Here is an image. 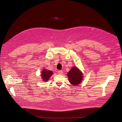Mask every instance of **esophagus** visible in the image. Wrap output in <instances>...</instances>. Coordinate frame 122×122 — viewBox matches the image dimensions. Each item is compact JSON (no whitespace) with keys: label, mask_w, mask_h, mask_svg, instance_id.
I'll return each instance as SVG.
<instances>
[{"label":"esophagus","mask_w":122,"mask_h":122,"mask_svg":"<svg viewBox=\"0 0 122 122\" xmlns=\"http://www.w3.org/2000/svg\"><path fill=\"white\" fill-rule=\"evenodd\" d=\"M58 73L59 74H62L63 73V71H58Z\"/></svg>","instance_id":"1"}]
</instances>
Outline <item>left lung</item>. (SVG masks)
<instances>
[{"label":"left lung","instance_id":"obj_1","mask_svg":"<svg viewBox=\"0 0 122 122\" xmlns=\"http://www.w3.org/2000/svg\"><path fill=\"white\" fill-rule=\"evenodd\" d=\"M69 81L73 85H78L81 82L83 73L76 66H73L67 74Z\"/></svg>","mask_w":122,"mask_h":122}]
</instances>
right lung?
Listing matches in <instances>:
<instances>
[{"label": "right lung", "instance_id": "obj_1", "mask_svg": "<svg viewBox=\"0 0 122 122\" xmlns=\"http://www.w3.org/2000/svg\"><path fill=\"white\" fill-rule=\"evenodd\" d=\"M53 74V72L51 71L47 70L46 69H43V70L41 72V79L44 81H47L51 76Z\"/></svg>", "mask_w": 122, "mask_h": 122}]
</instances>
